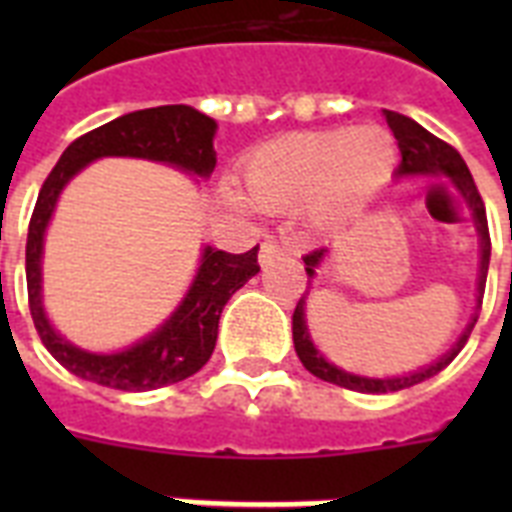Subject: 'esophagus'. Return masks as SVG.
Wrapping results in <instances>:
<instances>
[{"instance_id":"1","label":"esophagus","mask_w":512,"mask_h":512,"mask_svg":"<svg viewBox=\"0 0 512 512\" xmlns=\"http://www.w3.org/2000/svg\"><path fill=\"white\" fill-rule=\"evenodd\" d=\"M284 255V244H279L276 239H268L260 244V263L268 265L273 260V257Z\"/></svg>"}]
</instances>
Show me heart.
I'll use <instances>...</instances> for the list:
<instances>
[{
	"instance_id": "b5f03b06",
	"label": "heart",
	"mask_w": 512,
	"mask_h": 512,
	"mask_svg": "<svg viewBox=\"0 0 512 512\" xmlns=\"http://www.w3.org/2000/svg\"><path fill=\"white\" fill-rule=\"evenodd\" d=\"M396 146L380 127L292 132L263 143L241 164L249 199L260 209H297L313 225L356 217L380 191Z\"/></svg>"
}]
</instances>
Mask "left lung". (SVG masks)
Instances as JSON below:
<instances>
[{
    "label": "left lung",
    "mask_w": 512,
    "mask_h": 512,
    "mask_svg": "<svg viewBox=\"0 0 512 512\" xmlns=\"http://www.w3.org/2000/svg\"><path fill=\"white\" fill-rule=\"evenodd\" d=\"M385 122L393 130V138L398 140V151H401V162L396 167V175H446L452 177V183L460 188V193L468 201L470 212H473V220H476L478 236H481V276H478V308H481V297H484V284H486V271H489V255H492V239H489V223H486V209L484 201H481V193H478L476 183H473V175H470L468 164L462 162V156L454 151L449 143L438 140L436 135H430L425 127H420L417 122H412L409 116L396 114V111H385ZM327 249H313L311 255H305V273H308V284L316 276V268H319L321 257H324ZM308 295V292H305ZM305 295L297 300V308L292 313V340H295V350L303 366L311 374H316L319 380L332 382V385H340V388L358 390V393H390V390H404L412 388L417 382L428 380L433 374H438L444 366H449L454 361V356L465 348L470 332L476 327L478 313H473V319L468 321V327L460 335V340L454 342L452 350L438 358L436 364L425 366L420 372L404 374V377H388V380H374V377H361V374H350L337 369L335 364H329L327 358L321 356L316 345L311 342L308 335V327H305Z\"/></svg>",
    "instance_id": "obj_1"
}]
</instances>
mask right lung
<instances>
[{"instance_id": "obj_1", "label": "right lung", "mask_w": 512, "mask_h": 512, "mask_svg": "<svg viewBox=\"0 0 512 512\" xmlns=\"http://www.w3.org/2000/svg\"><path fill=\"white\" fill-rule=\"evenodd\" d=\"M217 124L191 106H159L124 114L98 130L76 138L63 151L44 180L34 215L28 223L26 284L28 308L44 348L68 372L82 380L116 390H156L191 377L207 364L217 342V324L225 303L257 271V247L244 255L223 249H204L196 279L177 311L154 335L119 353H90L71 345L50 327L42 308V244L52 209L63 185L100 156H138L164 162L191 175L209 177L215 170Z\"/></svg>"}]
</instances>
